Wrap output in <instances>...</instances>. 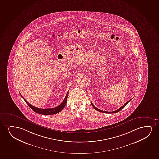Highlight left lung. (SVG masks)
<instances>
[{
    "label": "left lung",
    "mask_w": 159,
    "mask_h": 159,
    "mask_svg": "<svg viewBox=\"0 0 159 159\" xmlns=\"http://www.w3.org/2000/svg\"><path fill=\"white\" fill-rule=\"evenodd\" d=\"M131 100H132V99H130V100H129V101H127L126 103H125L124 104V105L122 106L121 107L119 108V109H118V110H116V111H102V110H100V109H98V108H97L96 107H95L94 106V105H93V103H92V102H91V105H92V106H93V108H94V109H95V110H97V111H100V112H102V113H117V112H118V111H121L122 108H124L125 107V106L127 104V103L129 102V101Z\"/></svg>",
    "instance_id": "obj_1"
}]
</instances>
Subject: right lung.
Masks as SVG:
<instances>
[{"instance_id":"right-lung-1","label":"right lung","mask_w":159,"mask_h":159,"mask_svg":"<svg viewBox=\"0 0 159 159\" xmlns=\"http://www.w3.org/2000/svg\"><path fill=\"white\" fill-rule=\"evenodd\" d=\"M68 95V91L67 93L66 97H65V99L62 101L61 103L58 106L56 107L52 108H47V109H41L39 108L33 106L31 105L30 103H29L24 98L22 95H20L23 98V99L24 100V101L27 103V105H29V107L31 108V109L33 110V111H35L37 113L43 114V115H52V114H55L59 113L60 111H61L62 109H64L65 106H66V102H67V97Z\"/></svg>"}]
</instances>
